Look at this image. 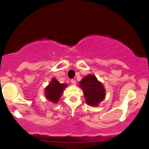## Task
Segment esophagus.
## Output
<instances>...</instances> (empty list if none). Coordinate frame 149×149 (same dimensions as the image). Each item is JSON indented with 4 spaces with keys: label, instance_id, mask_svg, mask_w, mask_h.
<instances>
[{
    "label": "esophagus",
    "instance_id": "obj_1",
    "mask_svg": "<svg viewBox=\"0 0 149 149\" xmlns=\"http://www.w3.org/2000/svg\"><path fill=\"white\" fill-rule=\"evenodd\" d=\"M71 84H73V85H76V80H74V79H72V80H71Z\"/></svg>",
    "mask_w": 149,
    "mask_h": 149
}]
</instances>
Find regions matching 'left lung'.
Returning a JSON list of instances; mask_svg holds the SVG:
<instances>
[{
	"mask_svg": "<svg viewBox=\"0 0 149 149\" xmlns=\"http://www.w3.org/2000/svg\"><path fill=\"white\" fill-rule=\"evenodd\" d=\"M79 84V86L84 91V98L87 104L97 107L100 102L103 101L106 95L105 88L94 75L90 74L85 76Z\"/></svg>",
	"mask_w": 149,
	"mask_h": 149,
	"instance_id": "1",
	"label": "left lung"
}]
</instances>
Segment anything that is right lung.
I'll use <instances>...</instances> for the list:
<instances>
[{"mask_svg": "<svg viewBox=\"0 0 149 149\" xmlns=\"http://www.w3.org/2000/svg\"><path fill=\"white\" fill-rule=\"evenodd\" d=\"M68 86L65 84H61L55 79H52L50 83L45 88V94L47 100L51 102L57 104L58 100L61 98V94L63 92L64 89Z\"/></svg>", "mask_w": 149, "mask_h": 149, "instance_id": "1", "label": "right lung"}]
</instances>
